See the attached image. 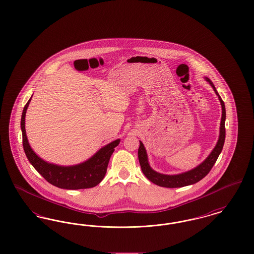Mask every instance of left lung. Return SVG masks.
<instances>
[{
	"label": "left lung",
	"instance_id": "left-lung-1",
	"mask_svg": "<svg viewBox=\"0 0 254 254\" xmlns=\"http://www.w3.org/2000/svg\"><path fill=\"white\" fill-rule=\"evenodd\" d=\"M205 80L213 88L222 107V118L220 123V132H219L217 143L214 146V148L211 150V152L209 153V155L205 158L200 165H198L197 167H195L194 169L178 173V174L169 175V174H163V173L157 172L156 170H154L150 167L145 145L141 141H139L140 146L138 149V158H139L142 171L149 181L152 182L157 186L164 187V188H182V187L193 185L195 183L202 180L205 175H207V173L210 171V169H212L213 165L215 164L220 153L222 152L224 143H225V138H226V129H225L226 108L223 100L221 99V97L219 96L213 83L207 77H205Z\"/></svg>",
	"mask_w": 254,
	"mask_h": 254
}]
</instances>
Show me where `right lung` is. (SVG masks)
Listing matches in <instances>:
<instances>
[{
  "instance_id": "obj_1",
  "label": "right lung",
  "mask_w": 254,
  "mask_h": 254,
  "mask_svg": "<svg viewBox=\"0 0 254 254\" xmlns=\"http://www.w3.org/2000/svg\"><path fill=\"white\" fill-rule=\"evenodd\" d=\"M32 98V96H31ZM31 98L24 106L21 129L23 134V145L26 157L33 168L51 185L64 190H81L93 188L104 179L109 166V159L114 148L119 145L120 139L112 141L108 145L101 147L94 155L85 162L72 165L61 166L49 163L37 155L28 143L25 131V113Z\"/></svg>"
}]
</instances>
